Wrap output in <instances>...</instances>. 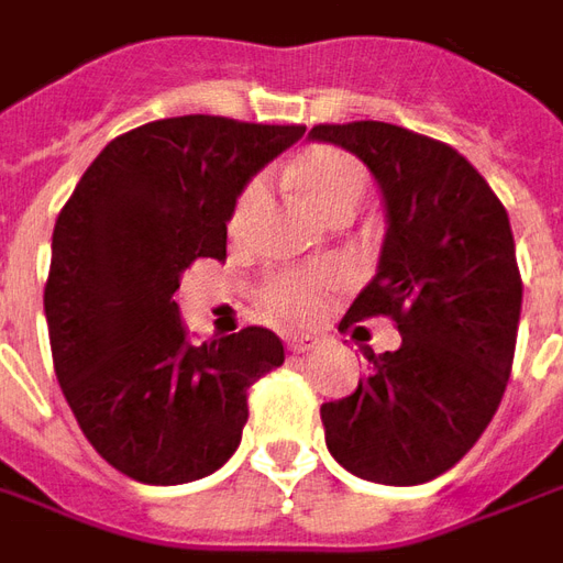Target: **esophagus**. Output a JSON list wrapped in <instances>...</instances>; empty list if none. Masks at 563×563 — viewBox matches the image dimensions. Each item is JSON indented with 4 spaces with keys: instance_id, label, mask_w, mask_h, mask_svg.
I'll return each instance as SVG.
<instances>
[{
    "instance_id": "obj_1",
    "label": "esophagus",
    "mask_w": 563,
    "mask_h": 563,
    "mask_svg": "<svg viewBox=\"0 0 563 563\" xmlns=\"http://www.w3.org/2000/svg\"><path fill=\"white\" fill-rule=\"evenodd\" d=\"M317 334H292V338H289V350H292V353H310V350H317Z\"/></svg>"
}]
</instances>
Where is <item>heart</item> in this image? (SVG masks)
I'll list each match as a JSON object with an SVG mask.
<instances>
[{
    "instance_id": "1",
    "label": "heart",
    "mask_w": 563,
    "mask_h": 563,
    "mask_svg": "<svg viewBox=\"0 0 563 563\" xmlns=\"http://www.w3.org/2000/svg\"><path fill=\"white\" fill-rule=\"evenodd\" d=\"M292 184L298 196L305 198L319 217H329L331 210L355 208V201L365 189V168L343 150L310 147L295 159ZM262 192H265L262 180L244 186V192L234 201L232 220H229L232 232H241L250 217L256 213ZM341 283V274L329 268L283 271L265 283L262 301L286 319H313L322 307V298L334 292Z\"/></svg>"
}]
</instances>
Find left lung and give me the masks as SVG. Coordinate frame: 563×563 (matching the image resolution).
Segmentation results:
<instances>
[{"label":"left lung","mask_w":563,"mask_h":563,"mask_svg":"<svg viewBox=\"0 0 563 563\" xmlns=\"http://www.w3.org/2000/svg\"><path fill=\"white\" fill-rule=\"evenodd\" d=\"M307 139L365 162L386 208L377 274L341 325L391 317L401 331L395 353L362 346L358 389L322 404L325 446L367 483H428L471 452L507 389L521 317L507 210L459 150L410 129L362 120Z\"/></svg>","instance_id":"8db88e82"}]
</instances>
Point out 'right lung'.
<instances>
[{
  "label": "right lung",
  "mask_w": 563,
  "mask_h": 563,
  "mask_svg": "<svg viewBox=\"0 0 563 563\" xmlns=\"http://www.w3.org/2000/svg\"><path fill=\"white\" fill-rule=\"evenodd\" d=\"M305 126L229 117L156 120L114 139L59 210L44 317L59 389L111 467L147 485L220 471L246 391L283 365L268 329L189 341L174 292L196 258H225L244 186Z\"/></svg>",
  "instance_id": "obj_1"
}]
</instances>
